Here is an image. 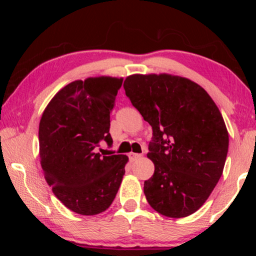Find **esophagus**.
<instances>
[{"label":"esophagus","instance_id":"obj_1","mask_svg":"<svg viewBox=\"0 0 256 256\" xmlns=\"http://www.w3.org/2000/svg\"><path fill=\"white\" fill-rule=\"evenodd\" d=\"M130 160H131V162H136V159H138L141 157V154H134V152H132V154H130Z\"/></svg>","mask_w":256,"mask_h":256}]
</instances>
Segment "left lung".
I'll return each instance as SVG.
<instances>
[{
	"instance_id": "8db88e82",
	"label": "left lung",
	"mask_w": 256,
	"mask_h": 256,
	"mask_svg": "<svg viewBox=\"0 0 256 256\" xmlns=\"http://www.w3.org/2000/svg\"><path fill=\"white\" fill-rule=\"evenodd\" d=\"M132 105L152 128L144 182L149 204L183 218L200 209L222 175L229 136L222 115L202 86L170 74H133L124 81Z\"/></svg>"
}]
</instances>
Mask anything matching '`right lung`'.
<instances>
[{
  "mask_svg": "<svg viewBox=\"0 0 256 256\" xmlns=\"http://www.w3.org/2000/svg\"><path fill=\"white\" fill-rule=\"evenodd\" d=\"M123 79L76 80L55 94L40 123L42 172L53 193L68 209L84 216L105 211L114 201L128 158L102 156L112 146L110 112Z\"/></svg>",
  "mask_w": 256,
  "mask_h": 256,
  "instance_id": "add662e5",
  "label": "right lung"
}]
</instances>
